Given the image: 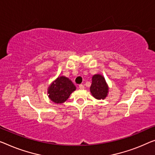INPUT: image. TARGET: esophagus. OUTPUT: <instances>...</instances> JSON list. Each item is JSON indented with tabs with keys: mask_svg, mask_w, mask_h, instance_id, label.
<instances>
[{
	"mask_svg": "<svg viewBox=\"0 0 155 155\" xmlns=\"http://www.w3.org/2000/svg\"><path fill=\"white\" fill-rule=\"evenodd\" d=\"M78 87H79V89H84V85L83 84H80L79 85H78Z\"/></svg>",
	"mask_w": 155,
	"mask_h": 155,
	"instance_id": "34e87169",
	"label": "esophagus"
}]
</instances>
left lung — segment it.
Here are the masks:
<instances>
[{
  "label": "left lung",
  "instance_id": "obj_1",
  "mask_svg": "<svg viewBox=\"0 0 155 155\" xmlns=\"http://www.w3.org/2000/svg\"><path fill=\"white\" fill-rule=\"evenodd\" d=\"M108 85L105 78L101 74H94L92 77V84L90 91L97 100H104L108 94Z\"/></svg>",
  "mask_w": 155,
  "mask_h": 155
}]
</instances>
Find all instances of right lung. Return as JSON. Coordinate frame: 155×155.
<instances>
[{
  "label": "right lung",
  "instance_id": "right-lung-1",
  "mask_svg": "<svg viewBox=\"0 0 155 155\" xmlns=\"http://www.w3.org/2000/svg\"><path fill=\"white\" fill-rule=\"evenodd\" d=\"M77 87L70 78L59 76L49 85L47 89L48 98L55 104H63Z\"/></svg>",
  "mask_w": 155,
  "mask_h": 155
}]
</instances>
